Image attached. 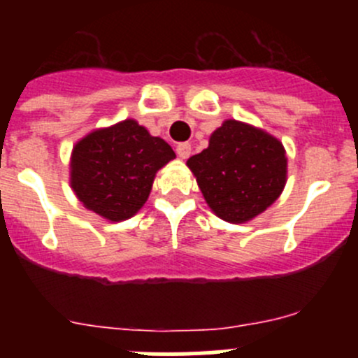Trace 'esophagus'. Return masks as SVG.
Returning <instances> with one entry per match:
<instances>
[{
    "label": "esophagus",
    "instance_id": "34e87169",
    "mask_svg": "<svg viewBox=\"0 0 358 358\" xmlns=\"http://www.w3.org/2000/svg\"><path fill=\"white\" fill-rule=\"evenodd\" d=\"M190 150H192V147H190V143H187V142L178 143V145H176V154H178V157H182V159L189 157Z\"/></svg>",
    "mask_w": 358,
    "mask_h": 358
}]
</instances>
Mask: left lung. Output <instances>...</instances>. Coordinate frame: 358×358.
I'll return each mask as SVG.
<instances>
[{"label":"left lung","instance_id":"obj_1","mask_svg":"<svg viewBox=\"0 0 358 358\" xmlns=\"http://www.w3.org/2000/svg\"><path fill=\"white\" fill-rule=\"evenodd\" d=\"M209 208L230 223L265 211L286 185V150L268 133L244 122H223L209 147L187 161Z\"/></svg>","mask_w":358,"mask_h":358}]
</instances>
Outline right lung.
Returning <instances> with one entry per match:
<instances>
[{"label": "right lung", "mask_w": 358, "mask_h": 358, "mask_svg": "<svg viewBox=\"0 0 358 358\" xmlns=\"http://www.w3.org/2000/svg\"><path fill=\"white\" fill-rule=\"evenodd\" d=\"M173 157L175 152L164 140L126 119L76 143L71 159L72 190L96 215L121 222L145 204L157 169Z\"/></svg>", "instance_id": "obj_1"}]
</instances>
